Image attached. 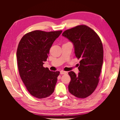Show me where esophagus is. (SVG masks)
Segmentation results:
<instances>
[{"label": "esophagus", "mask_w": 120, "mask_h": 120, "mask_svg": "<svg viewBox=\"0 0 120 120\" xmlns=\"http://www.w3.org/2000/svg\"><path fill=\"white\" fill-rule=\"evenodd\" d=\"M60 74L61 75H64V74H67L68 72L67 71H60Z\"/></svg>", "instance_id": "34e87169"}]
</instances>
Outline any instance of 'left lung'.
Listing matches in <instances>:
<instances>
[{
	"mask_svg": "<svg viewBox=\"0 0 120 120\" xmlns=\"http://www.w3.org/2000/svg\"><path fill=\"white\" fill-rule=\"evenodd\" d=\"M62 35L73 43L75 55L81 60L78 74L68 72L71 78L69 92L79 98L88 97L99 83L104 56L101 40L95 31L85 25L66 30Z\"/></svg>",
	"mask_w": 120,
	"mask_h": 120,
	"instance_id": "left-lung-1",
	"label": "left lung"
}]
</instances>
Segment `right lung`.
Here are the masks:
<instances>
[{
  "label": "right lung",
  "mask_w": 120,
  "mask_h": 120,
  "mask_svg": "<svg viewBox=\"0 0 120 120\" xmlns=\"http://www.w3.org/2000/svg\"><path fill=\"white\" fill-rule=\"evenodd\" d=\"M62 31L34 30L21 39L16 52L19 75L32 96L43 99L53 93L60 71H50L43 64L49 49Z\"/></svg>",
  "instance_id": "1"
}]
</instances>
